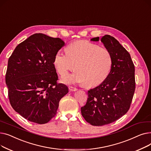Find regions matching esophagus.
<instances>
[{
	"label": "esophagus",
	"mask_w": 151,
	"mask_h": 151,
	"mask_svg": "<svg viewBox=\"0 0 151 151\" xmlns=\"http://www.w3.org/2000/svg\"><path fill=\"white\" fill-rule=\"evenodd\" d=\"M68 89H69V90L70 91H77L76 88H73V87H72V86H69L68 87Z\"/></svg>",
	"instance_id": "34e87169"
}]
</instances>
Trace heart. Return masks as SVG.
<instances>
[{
	"label": "heart",
	"instance_id": "heart-1",
	"mask_svg": "<svg viewBox=\"0 0 151 151\" xmlns=\"http://www.w3.org/2000/svg\"><path fill=\"white\" fill-rule=\"evenodd\" d=\"M53 64L58 72L64 76L75 68L72 75L62 78L67 84L85 83L88 88L99 86L108 78L113 66L109 50L88 40H78L67 46V52H55Z\"/></svg>",
	"mask_w": 151,
	"mask_h": 151
}]
</instances>
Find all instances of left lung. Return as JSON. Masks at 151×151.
<instances>
[{"instance_id":"obj_1","label":"left lung","mask_w":151,"mask_h":151,"mask_svg":"<svg viewBox=\"0 0 151 151\" xmlns=\"http://www.w3.org/2000/svg\"><path fill=\"white\" fill-rule=\"evenodd\" d=\"M91 40L99 42V37ZM100 40L112 54L111 70L104 82L88 91L81 108L84 119L94 126L112 123L126 114L135 90L134 65L129 52L112 36L105 35Z\"/></svg>"}]
</instances>
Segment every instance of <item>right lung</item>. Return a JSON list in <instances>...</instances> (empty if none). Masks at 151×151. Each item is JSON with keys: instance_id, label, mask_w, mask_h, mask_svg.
<instances>
[{"instance_id": "right-lung-1", "label": "right lung", "mask_w": 151, "mask_h": 151, "mask_svg": "<svg viewBox=\"0 0 151 151\" xmlns=\"http://www.w3.org/2000/svg\"><path fill=\"white\" fill-rule=\"evenodd\" d=\"M65 42L59 38L35 34L19 43L8 62L5 82L10 103L16 112L39 124L57 113L68 87L58 83L54 55Z\"/></svg>"}]
</instances>
